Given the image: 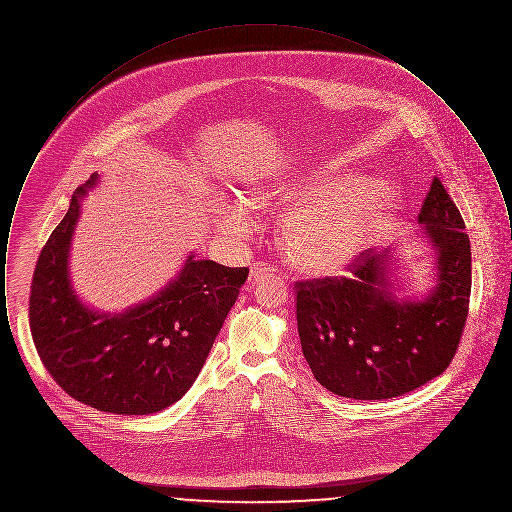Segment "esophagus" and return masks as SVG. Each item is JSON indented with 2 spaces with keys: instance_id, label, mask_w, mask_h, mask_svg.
Here are the masks:
<instances>
[{
  "instance_id": "obj_1",
  "label": "esophagus",
  "mask_w": 512,
  "mask_h": 512,
  "mask_svg": "<svg viewBox=\"0 0 512 512\" xmlns=\"http://www.w3.org/2000/svg\"><path fill=\"white\" fill-rule=\"evenodd\" d=\"M276 268L272 267V265H268V263H255L251 270H249V282L253 284V282H257L259 278H263L265 274H270V272H274Z\"/></svg>"
}]
</instances>
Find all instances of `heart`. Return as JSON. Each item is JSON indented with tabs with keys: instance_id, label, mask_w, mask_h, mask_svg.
I'll return each mask as SVG.
<instances>
[{
	"instance_id": "heart-1",
	"label": "heart",
	"mask_w": 512,
	"mask_h": 512,
	"mask_svg": "<svg viewBox=\"0 0 512 512\" xmlns=\"http://www.w3.org/2000/svg\"><path fill=\"white\" fill-rule=\"evenodd\" d=\"M322 180L324 176L317 171L282 178L253 188L245 201L253 209H263L274 201L311 194L284 222L286 251L295 267L334 274L349 267L382 234L397 207V192L376 178L332 182L318 190ZM220 220L228 230H242L244 203L224 205Z\"/></svg>"
}]
</instances>
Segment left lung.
<instances>
[{
    "label": "left lung",
    "mask_w": 512,
    "mask_h": 512,
    "mask_svg": "<svg viewBox=\"0 0 512 512\" xmlns=\"http://www.w3.org/2000/svg\"><path fill=\"white\" fill-rule=\"evenodd\" d=\"M418 222L436 249L438 284L422 301H397L388 251H363L347 276L295 282L301 349L318 384L341 397L380 401L416 390L453 361L472 288L464 220L434 178Z\"/></svg>",
    "instance_id": "1"
}]
</instances>
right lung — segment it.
I'll list each match as a JSON object with an SVG mask.
<instances>
[{
	"label": "right lung",
	"instance_id": "1",
	"mask_svg": "<svg viewBox=\"0 0 512 512\" xmlns=\"http://www.w3.org/2000/svg\"><path fill=\"white\" fill-rule=\"evenodd\" d=\"M96 180L76 190L40 251L28 301L32 340L51 378L76 401L103 413H157L192 388L249 268L190 255L171 284L142 305L119 315L84 307L67 261L80 197Z\"/></svg>",
	"mask_w": 512,
	"mask_h": 512
}]
</instances>
